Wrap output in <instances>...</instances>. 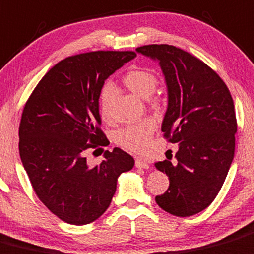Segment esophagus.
<instances>
[{"mask_svg":"<svg viewBox=\"0 0 254 254\" xmlns=\"http://www.w3.org/2000/svg\"><path fill=\"white\" fill-rule=\"evenodd\" d=\"M135 166L139 167V169H149L150 165L147 164L145 160H141V159H136L135 160Z\"/></svg>","mask_w":254,"mask_h":254,"instance_id":"obj_1","label":"esophagus"}]
</instances>
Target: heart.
<instances>
[{"mask_svg": "<svg viewBox=\"0 0 254 254\" xmlns=\"http://www.w3.org/2000/svg\"><path fill=\"white\" fill-rule=\"evenodd\" d=\"M123 84L136 97L147 99L154 94L159 78L154 72L145 68H135L125 73L123 77ZM114 88L110 84H105L99 94V112L103 120L110 119V105H112ZM155 131V123L151 119H145L135 124L127 125L118 130L115 134V141L123 149L135 154H144L147 151Z\"/></svg>", "mask_w": 254, "mask_h": 254, "instance_id": "obj_1", "label": "heart"}]
</instances>
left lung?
<instances>
[{"label": "left lung", "mask_w": 254, "mask_h": 254, "mask_svg": "<svg viewBox=\"0 0 254 254\" xmlns=\"http://www.w3.org/2000/svg\"><path fill=\"white\" fill-rule=\"evenodd\" d=\"M136 52L159 61L169 94L161 130L167 141L179 142L175 162L155 164L170 180L155 201L174 216L196 215L215 200L232 164L237 132L233 99L220 75L184 49L149 44Z\"/></svg>", "instance_id": "left-lung-1"}]
</instances>
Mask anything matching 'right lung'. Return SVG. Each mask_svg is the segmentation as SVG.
<instances>
[{
    "instance_id": "1",
    "label": "right lung",
    "mask_w": 254,
    "mask_h": 254,
    "mask_svg": "<svg viewBox=\"0 0 254 254\" xmlns=\"http://www.w3.org/2000/svg\"><path fill=\"white\" fill-rule=\"evenodd\" d=\"M135 56L132 51H97L67 57L39 80L23 108L22 164L37 197L70 225L99 218L112 202L119 175L134 166V159L119 147L107 150L95 166L85 154L109 144L100 129V90Z\"/></svg>"
}]
</instances>
